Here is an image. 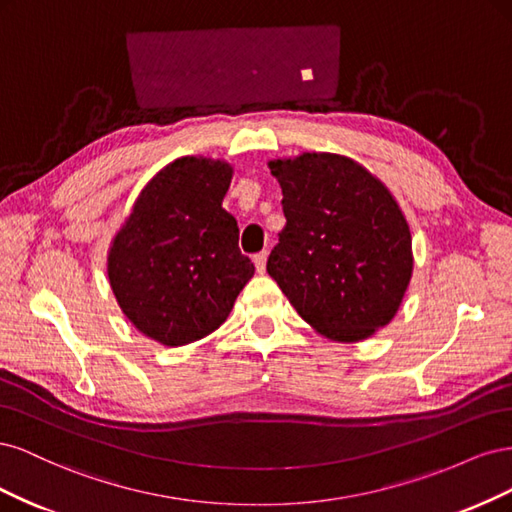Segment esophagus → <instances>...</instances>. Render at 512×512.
<instances>
[{
    "mask_svg": "<svg viewBox=\"0 0 512 512\" xmlns=\"http://www.w3.org/2000/svg\"><path fill=\"white\" fill-rule=\"evenodd\" d=\"M267 258H269L267 252H260V254L254 256V265H256V271H258V273H265V269H267Z\"/></svg>",
    "mask_w": 512,
    "mask_h": 512,
    "instance_id": "obj_1",
    "label": "esophagus"
}]
</instances>
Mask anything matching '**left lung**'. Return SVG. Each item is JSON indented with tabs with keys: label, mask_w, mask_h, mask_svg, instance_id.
<instances>
[{
	"label": "left lung",
	"mask_w": 512,
	"mask_h": 512,
	"mask_svg": "<svg viewBox=\"0 0 512 512\" xmlns=\"http://www.w3.org/2000/svg\"><path fill=\"white\" fill-rule=\"evenodd\" d=\"M286 226L267 271L299 316L335 342H361L397 314L412 237L386 185L346 156L271 160Z\"/></svg>",
	"instance_id": "8db88e82"
}]
</instances>
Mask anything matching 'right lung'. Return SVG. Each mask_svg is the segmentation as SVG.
<instances>
[{
	"instance_id": "add662e5",
	"label": "right lung",
	"mask_w": 512,
	"mask_h": 512,
	"mask_svg": "<svg viewBox=\"0 0 512 512\" xmlns=\"http://www.w3.org/2000/svg\"><path fill=\"white\" fill-rule=\"evenodd\" d=\"M232 166L185 156L138 194L108 250V280L121 312L143 335L185 346L228 318L254 262L222 209Z\"/></svg>"
}]
</instances>
